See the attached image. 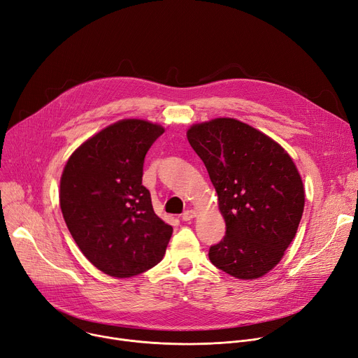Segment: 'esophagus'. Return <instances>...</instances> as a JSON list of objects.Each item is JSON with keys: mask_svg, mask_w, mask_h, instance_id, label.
Instances as JSON below:
<instances>
[{"mask_svg": "<svg viewBox=\"0 0 358 358\" xmlns=\"http://www.w3.org/2000/svg\"><path fill=\"white\" fill-rule=\"evenodd\" d=\"M195 215H196V213L194 211V209H187V211H185V213L180 215V220H182V221H191Z\"/></svg>", "mask_w": 358, "mask_h": 358, "instance_id": "34e87169", "label": "esophagus"}]
</instances>
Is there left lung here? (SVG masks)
<instances>
[{"instance_id": "obj_1", "label": "left lung", "mask_w": 358, "mask_h": 358, "mask_svg": "<svg viewBox=\"0 0 358 358\" xmlns=\"http://www.w3.org/2000/svg\"><path fill=\"white\" fill-rule=\"evenodd\" d=\"M187 140L203 162L225 220L209 260L228 275L264 276L283 257L299 227L305 191L282 145L234 118L195 124Z\"/></svg>"}]
</instances>
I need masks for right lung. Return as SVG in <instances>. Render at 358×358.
Here are the masks:
<instances>
[{"label":"right lung","instance_id":"1","mask_svg":"<svg viewBox=\"0 0 358 358\" xmlns=\"http://www.w3.org/2000/svg\"><path fill=\"white\" fill-rule=\"evenodd\" d=\"M163 133L149 121H118L78 147L63 169V218L83 256L105 275H140L169 244L173 228L155 214L141 183L144 157Z\"/></svg>","mask_w":358,"mask_h":358}]
</instances>
